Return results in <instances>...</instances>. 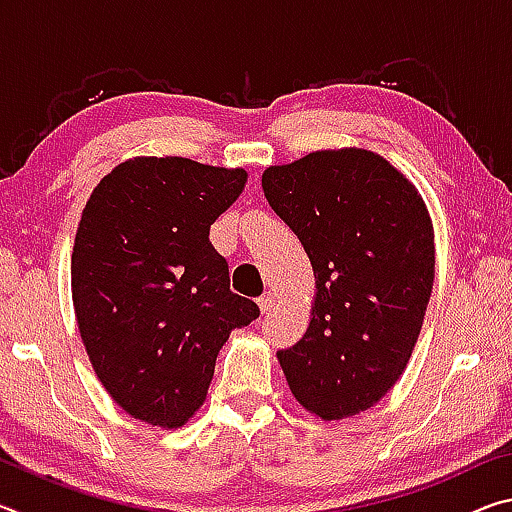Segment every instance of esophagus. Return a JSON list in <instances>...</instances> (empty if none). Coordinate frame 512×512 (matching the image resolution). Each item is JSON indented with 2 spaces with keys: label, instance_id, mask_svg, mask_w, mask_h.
Instances as JSON below:
<instances>
[{
  "label": "esophagus",
  "instance_id": "esophagus-1",
  "mask_svg": "<svg viewBox=\"0 0 512 512\" xmlns=\"http://www.w3.org/2000/svg\"><path fill=\"white\" fill-rule=\"evenodd\" d=\"M257 305H259V309H262V314H268V311H271L273 305H275L273 293H264V296L257 300Z\"/></svg>",
  "mask_w": 512,
  "mask_h": 512
}]
</instances>
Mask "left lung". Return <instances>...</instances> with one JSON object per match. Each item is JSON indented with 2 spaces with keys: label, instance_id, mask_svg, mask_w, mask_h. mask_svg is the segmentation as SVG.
I'll use <instances>...</instances> for the list:
<instances>
[{
  "label": "left lung",
  "instance_id": "8db88e82",
  "mask_svg": "<svg viewBox=\"0 0 512 512\" xmlns=\"http://www.w3.org/2000/svg\"><path fill=\"white\" fill-rule=\"evenodd\" d=\"M262 189L316 277L305 336L277 352L291 393L323 420L366 411L400 379L429 305L427 207L400 171L363 149L268 167Z\"/></svg>",
  "mask_w": 512,
  "mask_h": 512
}]
</instances>
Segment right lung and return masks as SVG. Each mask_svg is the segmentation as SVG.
Wrapping results in <instances>:
<instances>
[{
  "label": "right lung",
  "instance_id": "obj_1",
  "mask_svg": "<svg viewBox=\"0 0 512 512\" xmlns=\"http://www.w3.org/2000/svg\"><path fill=\"white\" fill-rule=\"evenodd\" d=\"M244 185V169L135 158L85 205L72 255L76 320L101 384L137 420L183 427L205 400L221 345L259 316L232 293L210 241Z\"/></svg>",
  "mask_w": 512,
  "mask_h": 512
}]
</instances>
